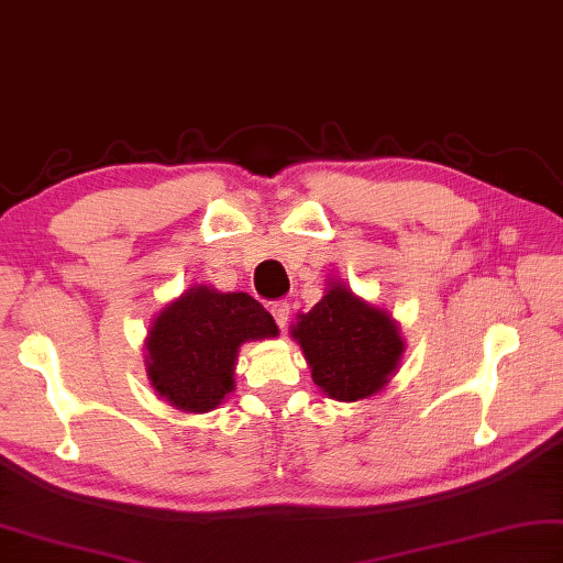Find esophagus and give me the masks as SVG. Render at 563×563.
<instances>
[{
	"mask_svg": "<svg viewBox=\"0 0 563 563\" xmlns=\"http://www.w3.org/2000/svg\"><path fill=\"white\" fill-rule=\"evenodd\" d=\"M289 311H291V307H289L287 301H274V303H272V317H274L276 323H279V329L287 327Z\"/></svg>",
	"mask_w": 563,
	"mask_h": 563,
	"instance_id": "obj_1",
	"label": "esophagus"
}]
</instances>
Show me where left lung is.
Wrapping results in <instances>:
<instances>
[{"mask_svg": "<svg viewBox=\"0 0 563 563\" xmlns=\"http://www.w3.org/2000/svg\"><path fill=\"white\" fill-rule=\"evenodd\" d=\"M291 336L307 356L313 383L341 402L380 393L406 351L390 313L371 307L343 284H331L327 297L301 313Z\"/></svg>", "mask_w": 563, "mask_h": 563, "instance_id": "left-lung-1", "label": "left lung"}]
</instances>
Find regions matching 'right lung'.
Returning <instances> with one entry per match:
<instances>
[{
  "label": "right lung",
  "mask_w": 563,
  "mask_h": 563,
  "mask_svg": "<svg viewBox=\"0 0 563 563\" xmlns=\"http://www.w3.org/2000/svg\"><path fill=\"white\" fill-rule=\"evenodd\" d=\"M276 333L272 313L250 294L190 287L157 313L147 331V378L177 410L210 412L234 390L242 343Z\"/></svg>",
  "instance_id": "right-lung-1"
}]
</instances>
